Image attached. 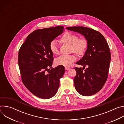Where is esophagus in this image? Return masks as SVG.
Instances as JSON below:
<instances>
[{
  "instance_id": "34e87169",
  "label": "esophagus",
  "mask_w": 124,
  "mask_h": 124,
  "mask_svg": "<svg viewBox=\"0 0 124 124\" xmlns=\"http://www.w3.org/2000/svg\"><path fill=\"white\" fill-rule=\"evenodd\" d=\"M65 69L66 70H68L70 69V67H65Z\"/></svg>"
}]
</instances>
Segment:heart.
<instances>
[{
	"label": "heart",
	"mask_w": 124,
	"mask_h": 124,
	"mask_svg": "<svg viewBox=\"0 0 124 124\" xmlns=\"http://www.w3.org/2000/svg\"><path fill=\"white\" fill-rule=\"evenodd\" d=\"M60 41L62 43L70 45V50L78 55H83L87 48L88 42L85 38H79L78 35L70 32L64 33L60 38ZM49 49L52 54H59L58 46L56 41H52L50 43ZM76 60L77 57L75 54L61 55L55 59V63L56 65L68 67Z\"/></svg>",
	"instance_id": "obj_1"
}]
</instances>
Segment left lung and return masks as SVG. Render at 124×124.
Returning a JSON list of instances; mask_svg holds the SVG:
<instances>
[{
    "label": "left lung",
    "instance_id": "8db88e82",
    "mask_svg": "<svg viewBox=\"0 0 124 124\" xmlns=\"http://www.w3.org/2000/svg\"><path fill=\"white\" fill-rule=\"evenodd\" d=\"M66 28L81 34L87 40L85 54L76 63L84 67L75 68L77 75L74 81L76 90L80 95H93L101 89L108 79L111 60L108 45L103 35L93 29L83 26Z\"/></svg>",
    "mask_w": 124,
    "mask_h": 124
}]
</instances>
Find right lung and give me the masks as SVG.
I'll use <instances>...</instances> for the list:
<instances>
[{
	"label": "right lung",
	"mask_w": 124,
	"mask_h": 124,
	"mask_svg": "<svg viewBox=\"0 0 124 124\" xmlns=\"http://www.w3.org/2000/svg\"><path fill=\"white\" fill-rule=\"evenodd\" d=\"M63 30L62 26L35 30L19 50L18 64L22 81L30 92L40 98L48 99L56 94L59 79L65 73L63 66L51 68L54 57L49 49L50 43Z\"/></svg>",
	"instance_id": "add662e5"
}]
</instances>
